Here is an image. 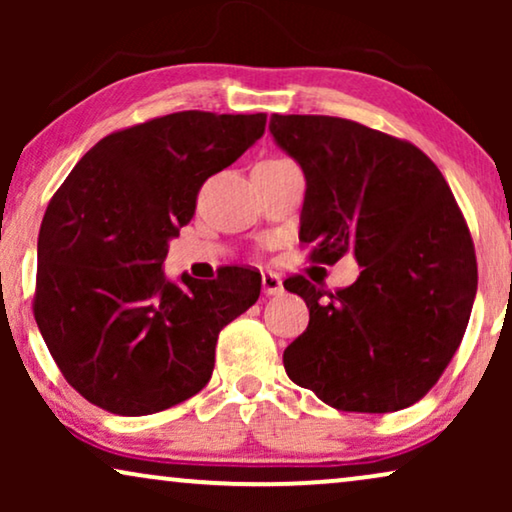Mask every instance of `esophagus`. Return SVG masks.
<instances>
[{
  "mask_svg": "<svg viewBox=\"0 0 512 512\" xmlns=\"http://www.w3.org/2000/svg\"><path fill=\"white\" fill-rule=\"evenodd\" d=\"M261 282H263V293H265V296H279V293L284 291L282 277H279L277 272H272V270H265L263 272Z\"/></svg>",
  "mask_w": 512,
  "mask_h": 512,
  "instance_id": "obj_1",
  "label": "esophagus"
}]
</instances>
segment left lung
Segmentation results:
<instances>
[{
  "label": "left lung",
  "instance_id": "8db88e82",
  "mask_svg": "<svg viewBox=\"0 0 512 512\" xmlns=\"http://www.w3.org/2000/svg\"><path fill=\"white\" fill-rule=\"evenodd\" d=\"M270 132L303 167L300 240L310 261L352 251V286L286 277L310 324L284 349L298 387L342 412L417 403L464 338L478 289L471 230L436 163L408 139L338 116L272 114Z\"/></svg>",
  "mask_w": 512,
  "mask_h": 512
}]
</instances>
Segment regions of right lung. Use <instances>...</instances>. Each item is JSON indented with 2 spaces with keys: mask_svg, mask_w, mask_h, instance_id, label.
Returning <instances> with one entry per match:
<instances>
[{
  "mask_svg": "<svg viewBox=\"0 0 512 512\" xmlns=\"http://www.w3.org/2000/svg\"><path fill=\"white\" fill-rule=\"evenodd\" d=\"M265 118L191 109L116 130L48 202L32 312L60 373L97 408L142 417L198 394L221 328L261 296L256 270L172 284L160 268L202 184L263 135Z\"/></svg>",
  "mask_w": 512,
  "mask_h": 512,
  "instance_id": "obj_1",
  "label": "right lung"
}]
</instances>
